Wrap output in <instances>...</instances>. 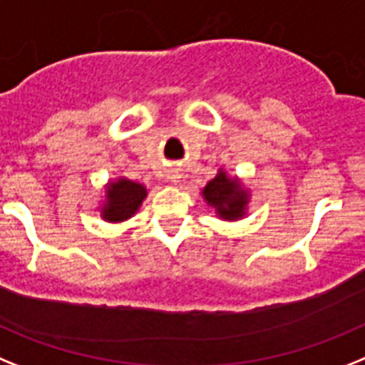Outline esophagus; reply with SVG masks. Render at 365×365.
<instances>
[{"label":"esophagus","mask_w":365,"mask_h":365,"mask_svg":"<svg viewBox=\"0 0 365 365\" xmlns=\"http://www.w3.org/2000/svg\"><path fill=\"white\" fill-rule=\"evenodd\" d=\"M169 180H170V182L176 183V182H178V180H180V174H178V173H173V174H170V176H169Z\"/></svg>","instance_id":"obj_1"}]
</instances>
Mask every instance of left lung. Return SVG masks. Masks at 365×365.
I'll return each mask as SVG.
<instances>
[{
    "instance_id": "obj_1",
    "label": "left lung",
    "mask_w": 365,
    "mask_h": 365,
    "mask_svg": "<svg viewBox=\"0 0 365 365\" xmlns=\"http://www.w3.org/2000/svg\"><path fill=\"white\" fill-rule=\"evenodd\" d=\"M205 200L217 207L222 218L233 220L244 215L246 196L239 191L235 180H230L224 173H220L215 180L205 185L204 189Z\"/></svg>"
}]
</instances>
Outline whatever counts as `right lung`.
<instances>
[{
    "mask_svg": "<svg viewBox=\"0 0 365 365\" xmlns=\"http://www.w3.org/2000/svg\"><path fill=\"white\" fill-rule=\"evenodd\" d=\"M147 196V189L141 183L119 180L108 187V204L103 217L106 220H126L138 211L141 202Z\"/></svg>",
    "mask_w": 365,
    "mask_h": 365,
    "instance_id": "1",
    "label": "right lung"
}]
</instances>
